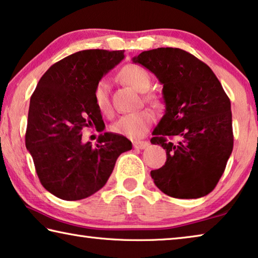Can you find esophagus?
Segmentation results:
<instances>
[{
    "label": "esophagus",
    "mask_w": 258,
    "mask_h": 258,
    "mask_svg": "<svg viewBox=\"0 0 258 258\" xmlns=\"http://www.w3.org/2000/svg\"><path fill=\"white\" fill-rule=\"evenodd\" d=\"M149 146L148 141H134L133 147L136 149H146Z\"/></svg>",
    "instance_id": "esophagus-1"
}]
</instances>
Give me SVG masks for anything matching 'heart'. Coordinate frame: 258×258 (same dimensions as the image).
<instances>
[{"label":"heart","mask_w":258,"mask_h":258,"mask_svg":"<svg viewBox=\"0 0 258 258\" xmlns=\"http://www.w3.org/2000/svg\"><path fill=\"white\" fill-rule=\"evenodd\" d=\"M119 78L126 85L136 89L138 92H146L150 86V76L148 71L140 65L128 64L124 67L119 72ZM146 100L156 103V97L147 95ZM94 101L101 113L108 116L111 112L110 104V85L107 80H101L94 88ZM154 121V114L147 109L121 116L114 122L112 131L128 138H140L149 130Z\"/></svg>","instance_id":"1"}]
</instances>
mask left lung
I'll list each match as a JSON object with an SVG mask.
<instances>
[{"mask_svg":"<svg viewBox=\"0 0 258 258\" xmlns=\"http://www.w3.org/2000/svg\"><path fill=\"white\" fill-rule=\"evenodd\" d=\"M163 85L165 113L150 142L166 150L151 178L163 193L199 199L214 190L233 150L231 101L211 69L179 48L133 57Z\"/></svg>","mask_w":258,"mask_h":258,"instance_id":"1","label":"left lung"}]
</instances>
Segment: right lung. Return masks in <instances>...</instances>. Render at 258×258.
<instances>
[{
	"label": "right lung",
	"instance_id": "right-lung-1",
	"mask_svg": "<svg viewBox=\"0 0 258 258\" xmlns=\"http://www.w3.org/2000/svg\"><path fill=\"white\" fill-rule=\"evenodd\" d=\"M121 59L124 50L75 52L51 65L32 94L26 148L40 182L58 199L78 201L96 193L118 156L132 149V142L120 134H101L95 146L81 140L85 127L104 125L94 88Z\"/></svg>",
	"mask_w": 258,
	"mask_h": 258
}]
</instances>
